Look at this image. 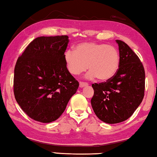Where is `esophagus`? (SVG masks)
<instances>
[{
    "label": "esophagus",
    "instance_id": "obj_1",
    "mask_svg": "<svg viewBox=\"0 0 157 157\" xmlns=\"http://www.w3.org/2000/svg\"><path fill=\"white\" fill-rule=\"evenodd\" d=\"M88 84L87 83H85V82H80L79 83V87L80 88H83V87H86V86H88Z\"/></svg>",
    "mask_w": 157,
    "mask_h": 157
}]
</instances>
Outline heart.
Returning a JSON list of instances; mask_svg holds the SVG:
<instances>
[{
	"label": "heart",
	"instance_id": "obj_1",
	"mask_svg": "<svg viewBox=\"0 0 157 157\" xmlns=\"http://www.w3.org/2000/svg\"><path fill=\"white\" fill-rule=\"evenodd\" d=\"M64 61L69 71L76 76L87 69L88 78L95 77L101 81L113 78L120 67V54L115 47L105 44L83 42L74 50L65 52Z\"/></svg>",
	"mask_w": 157,
	"mask_h": 157
}]
</instances>
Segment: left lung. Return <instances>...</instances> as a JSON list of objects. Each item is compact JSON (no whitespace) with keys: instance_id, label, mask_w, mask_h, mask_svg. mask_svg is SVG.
I'll use <instances>...</instances> for the list:
<instances>
[{"instance_id":"left-lung-1","label":"left lung","mask_w":157,"mask_h":157,"mask_svg":"<svg viewBox=\"0 0 157 157\" xmlns=\"http://www.w3.org/2000/svg\"><path fill=\"white\" fill-rule=\"evenodd\" d=\"M116 42L120 59L117 73L106 82L92 84V108L96 116L108 124L128 120L144 95L145 72L142 63L126 43L118 40Z\"/></svg>"}]
</instances>
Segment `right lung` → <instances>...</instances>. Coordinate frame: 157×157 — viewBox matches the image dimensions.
<instances>
[{"instance_id": "right-lung-1", "label": "right lung", "mask_w": 157, "mask_h": 157, "mask_svg": "<svg viewBox=\"0 0 157 157\" xmlns=\"http://www.w3.org/2000/svg\"><path fill=\"white\" fill-rule=\"evenodd\" d=\"M69 37H39L17 60L13 90L22 110L32 119L48 123L57 120L79 83L64 61Z\"/></svg>"}]
</instances>
